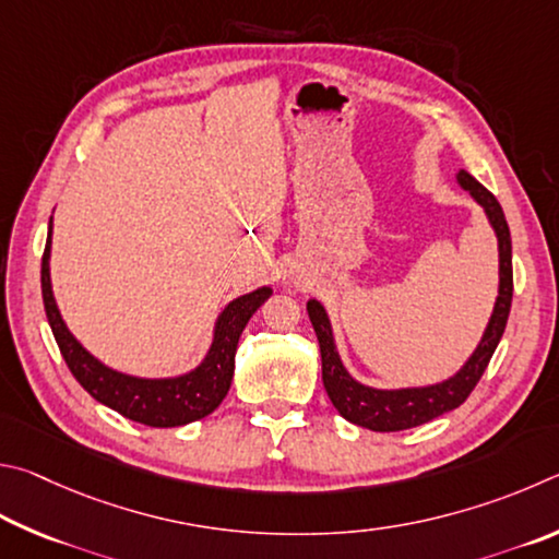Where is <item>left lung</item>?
I'll return each mask as SVG.
<instances>
[{"label":"left lung","mask_w":559,"mask_h":559,"mask_svg":"<svg viewBox=\"0 0 559 559\" xmlns=\"http://www.w3.org/2000/svg\"><path fill=\"white\" fill-rule=\"evenodd\" d=\"M456 181L464 191L472 193V199L478 205H481L498 238V297L493 305V314L488 319V326L481 341H478L476 350L452 378H447L442 383L435 385L397 390H380L358 383V380L348 373L346 366L341 364L334 341V329H331L324 305L317 299L307 301L311 326L317 331L321 348V378H324L326 393L331 397V403L338 409V415L358 427L373 429V432H400V429L419 427L439 415L452 413V409H456L468 395H472V390L476 388L478 380H481L488 360L493 356L498 341L503 336L513 301L511 230H508L501 203L496 201V195L491 191L484 189V186L464 169L456 174Z\"/></svg>","instance_id":"8db88e82"}]
</instances>
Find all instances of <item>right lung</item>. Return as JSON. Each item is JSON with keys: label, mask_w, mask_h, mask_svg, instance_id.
<instances>
[{"label": "right lung", "mask_w": 559, "mask_h": 559, "mask_svg": "<svg viewBox=\"0 0 559 559\" xmlns=\"http://www.w3.org/2000/svg\"><path fill=\"white\" fill-rule=\"evenodd\" d=\"M51 230L53 218L48 221V238L41 260V295L46 307V319L51 324L53 338L66 366L71 368L73 378L91 393L97 403L107 405L122 417L146 427H181L211 415L215 407L228 395L233 370H235V348L242 329L248 326L250 317L264 301L270 299L272 289L260 287L233 299L228 307L215 319L213 341L205 358L189 373L176 378H136L107 368L97 360L91 350H85L71 331H68L61 311L56 307L51 289Z\"/></svg>", "instance_id": "obj_1"}]
</instances>
